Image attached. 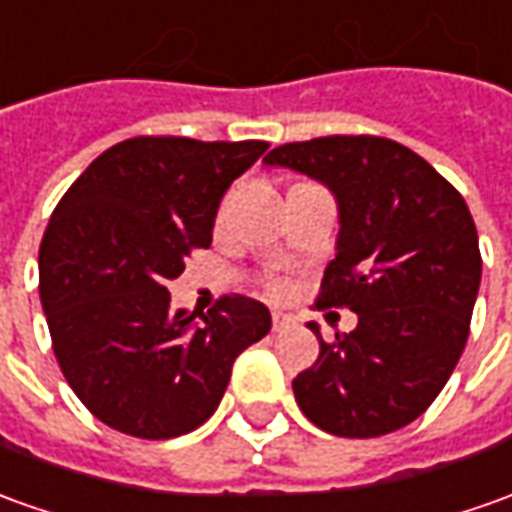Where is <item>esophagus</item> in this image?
<instances>
[{
	"instance_id": "34e87169",
	"label": "esophagus",
	"mask_w": 512,
	"mask_h": 512,
	"mask_svg": "<svg viewBox=\"0 0 512 512\" xmlns=\"http://www.w3.org/2000/svg\"><path fill=\"white\" fill-rule=\"evenodd\" d=\"M271 328L277 330V333H283V330L294 328V319H291V316H285V314H274V316H271Z\"/></svg>"
}]
</instances>
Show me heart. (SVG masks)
Instances as JSON below:
<instances>
[{"label":"heart","instance_id":"heart-1","mask_svg":"<svg viewBox=\"0 0 512 512\" xmlns=\"http://www.w3.org/2000/svg\"><path fill=\"white\" fill-rule=\"evenodd\" d=\"M285 291V285L280 283V280H269V294H274V297H280Z\"/></svg>","mask_w":512,"mask_h":512}]
</instances>
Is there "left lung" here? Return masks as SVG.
<instances>
[{"instance_id": "8db88e82", "label": "left lung", "mask_w": 512, "mask_h": 512, "mask_svg": "<svg viewBox=\"0 0 512 512\" xmlns=\"http://www.w3.org/2000/svg\"><path fill=\"white\" fill-rule=\"evenodd\" d=\"M263 162L336 196L342 229L316 308L358 314L356 330L333 342L308 322L319 358L291 384L302 415L358 440L409 426L446 387L471 330L482 255L465 198L387 137L285 142Z\"/></svg>"}]
</instances>
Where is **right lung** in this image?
I'll use <instances>...</instances> for the list:
<instances>
[{
    "label": "right lung",
    "instance_id": "1",
    "mask_svg": "<svg viewBox=\"0 0 512 512\" xmlns=\"http://www.w3.org/2000/svg\"><path fill=\"white\" fill-rule=\"evenodd\" d=\"M269 142L134 137L111 145L52 210L38 294L66 384L111 429L168 440L218 409L232 364L271 328L263 302L227 294L196 322L168 280L212 243L227 187Z\"/></svg>",
    "mask_w": 512,
    "mask_h": 512
}]
</instances>
